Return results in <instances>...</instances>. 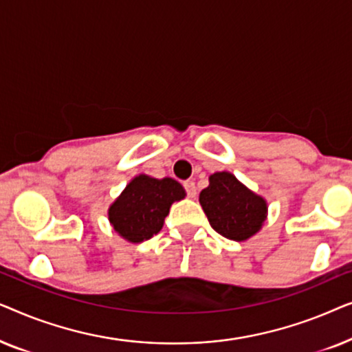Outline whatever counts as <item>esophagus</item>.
Here are the masks:
<instances>
[{"label": "esophagus", "mask_w": 352, "mask_h": 352, "mask_svg": "<svg viewBox=\"0 0 352 352\" xmlns=\"http://www.w3.org/2000/svg\"><path fill=\"white\" fill-rule=\"evenodd\" d=\"M184 189L187 192V197H190V199H195V197H197V187H195L194 181H186L184 182Z\"/></svg>", "instance_id": "1"}]
</instances>
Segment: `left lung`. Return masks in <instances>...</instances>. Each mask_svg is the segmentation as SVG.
Returning a JSON list of instances; mask_svg holds the SVG:
<instances>
[{
  "label": "left lung",
  "instance_id": "obj_1",
  "mask_svg": "<svg viewBox=\"0 0 352 352\" xmlns=\"http://www.w3.org/2000/svg\"><path fill=\"white\" fill-rule=\"evenodd\" d=\"M200 205L211 228L226 239L243 242L253 237L267 216V204L228 171L210 176L200 192Z\"/></svg>",
  "mask_w": 352,
  "mask_h": 352
}]
</instances>
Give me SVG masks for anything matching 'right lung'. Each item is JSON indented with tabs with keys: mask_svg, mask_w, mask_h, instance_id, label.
<instances>
[{
	"mask_svg": "<svg viewBox=\"0 0 352 352\" xmlns=\"http://www.w3.org/2000/svg\"><path fill=\"white\" fill-rule=\"evenodd\" d=\"M184 197V187L171 177L139 175L110 205L109 221L120 237L131 243L144 242L160 232L170 206Z\"/></svg>",
	"mask_w": 352,
	"mask_h": 352,
	"instance_id": "obj_1",
	"label": "right lung"
}]
</instances>
